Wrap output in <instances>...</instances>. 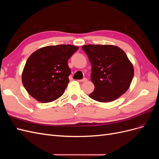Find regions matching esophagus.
I'll return each instance as SVG.
<instances>
[{"label": "esophagus", "mask_w": 159, "mask_h": 159, "mask_svg": "<svg viewBox=\"0 0 159 159\" xmlns=\"http://www.w3.org/2000/svg\"><path fill=\"white\" fill-rule=\"evenodd\" d=\"M79 81H80V82H85V81H88V79L86 78H84V79H82V80H78Z\"/></svg>", "instance_id": "34e87169"}]
</instances>
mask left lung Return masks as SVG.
Here are the masks:
<instances>
[{
  "instance_id": "8db88e82",
  "label": "left lung",
  "mask_w": 159,
  "mask_h": 159,
  "mask_svg": "<svg viewBox=\"0 0 159 159\" xmlns=\"http://www.w3.org/2000/svg\"><path fill=\"white\" fill-rule=\"evenodd\" d=\"M83 50L91 64V80L95 85L89 97L99 102H110L129 89L134 69L125 52L113 45H84Z\"/></svg>"
}]
</instances>
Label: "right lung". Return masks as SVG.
I'll return each instance as SVG.
<instances>
[{
  "instance_id": "add662e5",
  "label": "right lung",
  "mask_w": 159,
  "mask_h": 159,
  "mask_svg": "<svg viewBox=\"0 0 159 159\" xmlns=\"http://www.w3.org/2000/svg\"><path fill=\"white\" fill-rule=\"evenodd\" d=\"M78 46H48L33 52L22 74L23 85L32 98L41 103L53 102L64 94L69 83L70 57Z\"/></svg>"
}]
</instances>
